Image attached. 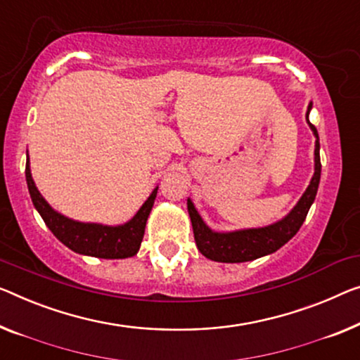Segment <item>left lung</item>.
Returning a JSON list of instances; mask_svg holds the SVG:
<instances>
[{
	"label": "left lung",
	"mask_w": 360,
	"mask_h": 360,
	"mask_svg": "<svg viewBox=\"0 0 360 360\" xmlns=\"http://www.w3.org/2000/svg\"><path fill=\"white\" fill-rule=\"evenodd\" d=\"M312 110V101L307 106V112H305V121H307L309 127L312 129L315 136V150H314V176L310 179V184L307 189L299 198V202L294 205V208L289 212L286 217L278 219L276 223L268 224L264 228H248V229H236V231H226L219 233L213 231L212 228L207 226L200 214H198L197 208L194 207L191 198H187V212H189L192 229H194V238L197 249L200 250L202 255L207 259L221 262V264H240V262H250L255 259H260L264 255H270L276 252L289 239H292L299 228L302 226L305 221V217L312 207L317 195L319 184H320V173H321V163H320V141L319 132L312 122L309 121V112Z\"/></svg>",
	"instance_id": "left-lung-1"
}]
</instances>
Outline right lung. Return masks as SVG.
<instances>
[{"mask_svg": "<svg viewBox=\"0 0 360 360\" xmlns=\"http://www.w3.org/2000/svg\"><path fill=\"white\" fill-rule=\"evenodd\" d=\"M25 179L32 203H34L37 212L40 213L50 231L56 236V239L61 240L66 248L77 252V254L98 257V259H127V257L136 255L141 249L148 214L152 212L158 187H155L150 197L143 202V205L129 221L110 226V224L101 223L77 221V219L68 218L56 212L43 198L34 179H32L29 155H27L25 163Z\"/></svg>", "mask_w": 360, "mask_h": 360, "instance_id": "obj_1", "label": "right lung"}]
</instances>
